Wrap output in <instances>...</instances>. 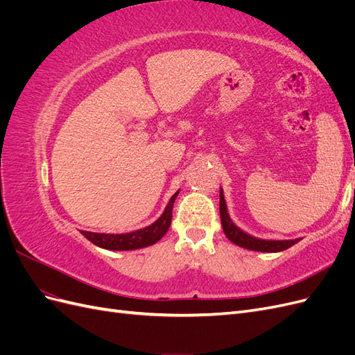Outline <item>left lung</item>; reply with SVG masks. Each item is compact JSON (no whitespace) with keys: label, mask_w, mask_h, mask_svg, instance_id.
<instances>
[{"label":"left lung","mask_w":355,"mask_h":355,"mask_svg":"<svg viewBox=\"0 0 355 355\" xmlns=\"http://www.w3.org/2000/svg\"><path fill=\"white\" fill-rule=\"evenodd\" d=\"M219 197H220V201H219L220 209L219 210H220L222 228H223L225 235H227V237L234 244L244 247V249H249V250L274 253V252H283L299 241V239H296V240H261V239L252 237V235H249V234H245L239 227H235L234 222L231 220L228 210H227V204H225L222 189H220Z\"/></svg>","instance_id":"1"}]
</instances>
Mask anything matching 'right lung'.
Listing matches in <instances>:
<instances>
[{
	"instance_id": "1",
	"label": "right lung",
	"mask_w": 355,
	"mask_h": 355,
	"mask_svg": "<svg viewBox=\"0 0 355 355\" xmlns=\"http://www.w3.org/2000/svg\"><path fill=\"white\" fill-rule=\"evenodd\" d=\"M178 194L179 192H176V194L170 198L163 214L146 228L127 234H98L89 231H81V234L93 244L108 250H135L155 244L158 240L163 239L164 234L168 231V227L171 223V211H173V202Z\"/></svg>"
}]
</instances>
